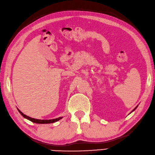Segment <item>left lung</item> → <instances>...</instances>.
I'll use <instances>...</instances> for the list:
<instances>
[{
    "mask_svg": "<svg viewBox=\"0 0 155 155\" xmlns=\"http://www.w3.org/2000/svg\"><path fill=\"white\" fill-rule=\"evenodd\" d=\"M137 108V107H136V108H134V110H132V111H134V110H135V109H136V108Z\"/></svg>",
    "mask_w": 155,
    "mask_h": 155,
    "instance_id": "left-lung-1",
    "label": "left lung"
}]
</instances>
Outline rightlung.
<instances>
[{
	"label": "right lung",
	"instance_id": "obj_1",
	"mask_svg": "<svg viewBox=\"0 0 155 155\" xmlns=\"http://www.w3.org/2000/svg\"><path fill=\"white\" fill-rule=\"evenodd\" d=\"M18 112H20L21 114L23 116L24 118H27L28 120H29L31 121V122H35V123H37V124H50V123H53V122H55L58 121V120H59L60 119L62 118V117H59L58 118L52 119V120H38V119H35V118H32L29 117V116H26L25 114H24L23 112H21L18 109Z\"/></svg>",
	"mask_w": 155,
	"mask_h": 155
}]
</instances>
